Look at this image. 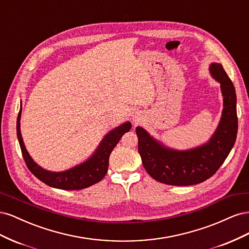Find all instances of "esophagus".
Returning a JSON list of instances; mask_svg holds the SVG:
<instances>
[{
  "instance_id": "34e87169",
  "label": "esophagus",
  "mask_w": 249,
  "mask_h": 249,
  "mask_svg": "<svg viewBox=\"0 0 249 249\" xmlns=\"http://www.w3.org/2000/svg\"><path fill=\"white\" fill-rule=\"evenodd\" d=\"M132 119H133L134 124H138V123H140V122H141L142 116H141L140 113L136 112V113H134V114L132 115Z\"/></svg>"
}]
</instances>
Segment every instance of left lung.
Instances as JSON below:
<instances>
[{
	"mask_svg": "<svg viewBox=\"0 0 249 249\" xmlns=\"http://www.w3.org/2000/svg\"><path fill=\"white\" fill-rule=\"evenodd\" d=\"M209 71L220 84L223 109L219 124L206 143L178 150L165 145L144 127H136L142 164L148 175L158 182L173 186L205 182L219 169L235 144L238 132L235 87L220 63H211Z\"/></svg>",
	"mask_w": 249,
	"mask_h": 249,
	"instance_id": "1",
	"label": "left lung"
}]
</instances>
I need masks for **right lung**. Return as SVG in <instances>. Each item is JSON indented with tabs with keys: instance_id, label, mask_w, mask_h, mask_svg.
Listing matches in <instances>:
<instances>
[{
	"instance_id": "1",
	"label": "right lung",
	"mask_w": 249,
	"mask_h": 249,
	"mask_svg": "<svg viewBox=\"0 0 249 249\" xmlns=\"http://www.w3.org/2000/svg\"><path fill=\"white\" fill-rule=\"evenodd\" d=\"M20 116L21 106L18 115L17 133L21 154L28 168L44 184L62 190L84 189L102 180L108 171L111 152L116 146L120 138L124 136V134L129 132L132 127L130 122L122 124L105 135L94 153L84 162L64 171H50L39 166L28 153L20 133Z\"/></svg>"
}]
</instances>
